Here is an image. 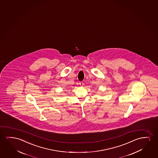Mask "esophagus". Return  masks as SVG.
<instances>
[{
	"label": "esophagus",
	"instance_id": "34e87169",
	"mask_svg": "<svg viewBox=\"0 0 158 158\" xmlns=\"http://www.w3.org/2000/svg\"><path fill=\"white\" fill-rule=\"evenodd\" d=\"M79 84H80L81 86H83V85H84V83H83V82H80Z\"/></svg>",
	"mask_w": 158,
	"mask_h": 158
}]
</instances>
